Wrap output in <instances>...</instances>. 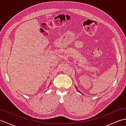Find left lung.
<instances>
[{
  "label": "left lung",
  "instance_id": "8db88e82",
  "mask_svg": "<svg viewBox=\"0 0 126 126\" xmlns=\"http://www.w3.org/2000/svg\"><path fill=\"white\" fill-rule=\"evenodd\" d=\"M76 87V89H77V91H78V92H79V93H81V92H79V90H78V89H77V88H76V87Z\"/></svg>",
  "mask_w": 126,
  "mask_h": 126
}]
</instances>
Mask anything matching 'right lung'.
Segmentation results:
<instances>
[{"label": "right lung", "instance_id": "obj_1", "mask_svg": "<svg viewBox=\"0 0 126 126\" xmlns=\"http://www.w3.org/2000/svg\"><path fill=\"white\" fill-rule=\"evenodd\" d=\"M50 84H51V82H50Z\"/></svg>", "mask_w": 126, "mask_h": 126}]
</instances>
